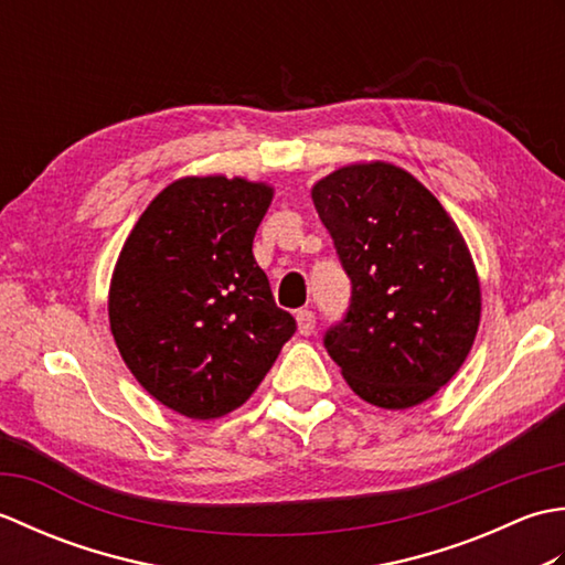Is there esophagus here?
<instances>
[{
	"label": "esophagus",
	"instance_id": "1",
	"mask_svg": "<svg viewBox=\"0 0 565 565\" xmlns=\"http://www.w3.org/2000/svg\"><path fill=\"white\" fill-rule=\"evenodd\" d=\"M296 320H298V332L301 334H313V330H316V316L310 313V310H298L296 313Z\"/></svg>",
	"mask_w": 565,
	"mask_h": 565
}]
</instances>
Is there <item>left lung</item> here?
<instances>
[{
    "mask_svg": "<svg viewBox=\"0 0 565 565\" xmlns=\"http://www.w3.org/2000/svg\"><path fill=\"white\" fill-rule=\"evenodd\" d=\"M352 296L328 328L332 362L371 405L431 398L471 352L481 286L459 227L395 164H350L313 186Z\"/></svg>",
    "mask_w": 565,
    "mask_h": 565,
    "instance_id": "8db88e82",
    "label": "left lung"
}]
</instances>
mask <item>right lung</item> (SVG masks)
<instances>
[{"mask_svg":"<svg viewBox=\"0 0 565 565\" xmlns=\"http://www.w3.org/2000/svg\"><path fill=\"white\" fill-rule=\"evenodd\" d=\"M269 203L267 184L179 179L152 199L116 262L109 320L118 352L179 415L235 411L296 332L252 255Z\"/></svg>","mask_w":565,"mask_h":565,"instance_id":"right-lung-1","label":"right lung"}]
</instances>
